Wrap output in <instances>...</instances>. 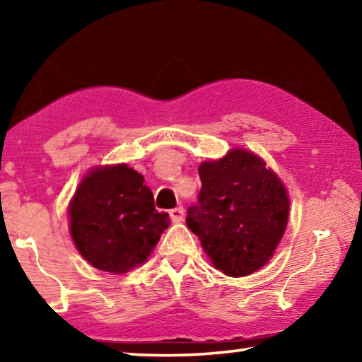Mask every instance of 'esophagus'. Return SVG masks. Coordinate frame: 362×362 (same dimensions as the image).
Listing matches in <instances>:
<instances>
[{"instance_id":"esophagus-1","label":"esophagus","mask_w":362,"mask_h":362,"mask_svg":"<svg viewBox=\"0 0 362 362\" xmlns=\"http://www.w3.org/2000/svg\"><path fill=\"white\" fill-rule=\"evenodd\" d=\"M169 216L170 218H173V222H182L183 220V216H185V211H183V207L179 206V207H174V209L169 211Z\"/></svg>"}]
</instances>
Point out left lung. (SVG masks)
<instances>
[{
	"label": "left lung",
	"mask_w": 362,
	"mask_h": 362,
	"mask_svg": "<svg viewBox=\"0 0 362 362\" xmlns=\"http://www.w3.org/2000/svg\"><path fill=\"white\" fill-rule=\"evenodd\" d=\"M198 203L187 225L203 244L214 267L228 276H247L278 247L289 217V198L263 159L235 148L199 169Z\"/></svg>",
	"instance_id": "obj_1"
}]
</instances>
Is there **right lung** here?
Here are the masks:
<instances>
[{"instance_id": "right-lung-1", "label": "right lung", "mask_w": 362, "mask_h": 362, "mask_svg": "<svg viewBox=\"0 0 362 362\" xmlns=\"http://www.w3.org/2000/svg\"><path fill=\"white\" fill-rule=\"evenodd\" d=\"M70 233L86 260L102 272L122 274L146 260L169 226L155 209L145 179L127 164L95 168L70 203Z\"/></svg>"}]
</instances>
